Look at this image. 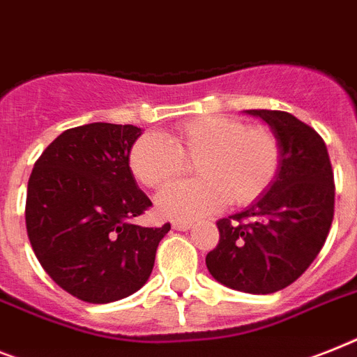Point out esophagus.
Masks as SVG:
<instances>
[{"label":"esophagus","instance_id":"obj_1","mask_svg":"<svg viewBox=\"0 0 357 357\" xmlns=\"http://www.w3.org/2000/svg\"><path fill=\"white\" fill-rule=\"evenodd\" d=\"M172 227L176 229V231H188V229L192 227V222H181V220H176V222H172Z\"/></svg>","mask_w":357,"mask_h":357}]
</instances>
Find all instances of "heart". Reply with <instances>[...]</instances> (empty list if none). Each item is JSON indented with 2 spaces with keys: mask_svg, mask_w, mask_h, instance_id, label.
Masks as SVG:
<instances>
[{
  "mask_svg": "<svg viewBox=\"0 0 357 357\" xmlns=\"http://www.w3.org/2000/svg\"><path fill=\"white\" fill-rule=\"evenodd\" d=\"M196 163L198 179L159 194V213L176 220H196L229 202L253 204L273 185L282 167V144L264 124H245L229 115H204L179 124L169 139L144 133L130 150V170L139 183L163 188Z\"/></svg>",
  "mask_w": 357,
  "mask_h": 357,
  "instance_id": "1",
  "label": "heart"
}]
</instances>
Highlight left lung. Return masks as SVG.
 I'll return each mask as SVG.
<instances>
[{
	"label": "left lung",
	"mask_w": 357,
	"mask_h": 357,
	"mask_svg": "<svg viewBox=\"0 0 357 357\" xmlns=\"http://www.w3.org/2000/svg\"><path fill=\"white\" fill-rule=\"evenodd\" d=\"M282 144V167L244 213L216 222L218 245L208 273L245 294H275L299 279L323 249L334 220L335 185L328 150L312 126L288 112L249 109Z\"/></svg>",
	"instance_id": "obj_1"
}]
</instances>
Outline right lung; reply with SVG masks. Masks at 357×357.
Wrapping results in <instances>:
<instances>
[{
	"mask_svg": "<svg viewBox=\"0 0 357 357\" xmlns=\"http://www.w3.org/2000/svg\"><path fill=\"white\" fill-rule=\"evenodd\" d=\"M133 124L91 123L60 133L34 163L27 234L45 273L68 294L104 304L135 294L152 273L170 224L132 222L152 207L130 170Z\"/></svg>",
	"mask_w": 357,
	"mask_h": 357,
	"instance_id": "obj_1",
	"label": "right lung"
}]
</instances>
